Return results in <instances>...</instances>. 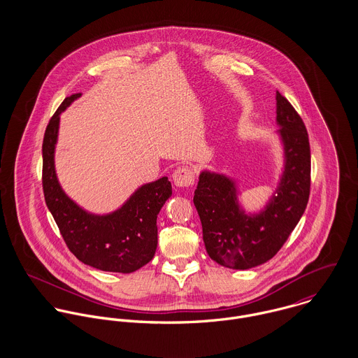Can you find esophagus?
Here are the masks:
<instances>
[{
  "label": "esophagus",
  "mask_w": 358,
  "mask_h": 358,
  "mask_svg": "<svg viewBox=\"0 0 358 358\" xmlns=\"http://www.w3.org/2000/svg\"><path fill=\"white\" fill-rule=\"evenodd\" d=\"M172 179L176 187H189L194 183V171L190 166H179L175 169Z\"/></svg>",
  "instance_id": "1"
}]
</instances>
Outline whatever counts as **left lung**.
Returning a JSON list of instances; mask_svg holds the SVG:
<instances>
[{"mask_svg": "<svg viewBox=\"0 0 358 358\" xmlns=\"http://www.w3.org/2000/svg\"><path fill=\"white\" fill-rule=\"evenodd\" d=\"M277 135L284 166L274 193L257 212H247L234 178L204 169L194 192V205L203 224V240L216 263L247 270L275 255L306 209L310 194V145L306 127L280 92Z\"/></svg>", "mask_w": 358, "mask_h": 358, "instance_id": "1", "label": "left lung"}]
</instances>
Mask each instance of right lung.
Segmentation results:
<instances>
[{"instance_id": "right-lung-1", "label": "right lung", "mask_w": 358, "mask_h": 358, "mask_svg": "<svg viewBox=\"0 0 358 358\" xmlns=\"http://www.w3.org/2000/svg\"><path fill=\"white\" fill-rule=\"evenodd\" d=\"M81 94L67 96L52 115L43 142V189L45 203L69 250L83 263L113 273H132L153 259L157 250V215L172 196L166 176L138 187L108 213H92L74 203L62 189L55 169L60 114Z\"/></svg>"}]
</instances>
